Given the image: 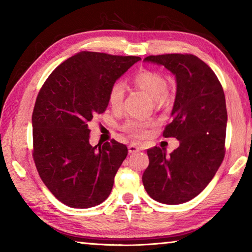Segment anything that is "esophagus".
<instances>
[{"mask_svg":"<svg viewBox=\"0 0 252 252\" xmlns=\"http://www.w3.org/2000/svg\"><path fill=\"white\" fill-rule=\"evenodd\" d=\"M127 149H129V153H135V152H138V151H140V148L138 147V146H135V144H130L129 147H127Z\"/></svg>","mask_w":252,"mask_h":252,"instance_id":"34e87169","label":"esophagus"}]
</instances>
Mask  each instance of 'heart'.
<instances>
[{
    "label": "heart",
    "instance_id": "1",
    "mask_svg": "<svg viewBox=\"0 0 252 252\" xmlns=\"http://www.w3.org/2000/svg\"><path fill=\"white\" fill-rule=\"evenodd\" d=\"M132 84L136 89L146 92L153 99V103L159 108L167 106L172 101V94L168 90L167 79L159 72L151 70H141L132 76ZM125 99V87L121 82H114L108 93V101L111 108L121 109ZM151 122L142 119H129L123 123L121 129L132 138L139 139L146 136Z\"/></svg>",
    "mask_w": 252,
    "mask_h": 252
}]
</instances>
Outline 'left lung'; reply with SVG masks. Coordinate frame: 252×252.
<instances>
[{
    "label": "left lung",
    "mask_w": 252,
    "mask_h": 252,
    "mask_svg": "<svg viewBox=\"0 0 252 252\" xmlns=\"http://www.w3.org/2000/svg\"><path fill=\"white\" fill-rule=\"evenodd\" d=\"M144 61L164 65L176 75L172 121L163 136L176 138L180 146L169 156L159 147L148 149L142 182L156 201L185 203L209 185L223 161L228 120L224 92L211 67L193 54L149 55Z\"/></svg>",
    "instance_id": "1"
}]
</instances>
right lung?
<instances>
[{"label": "right lung", "instance_id": "obj_1", "mask_svg": "<svg viewBox=\"0 0 252 252\" xmlns=\"http://www.w3.org/2000/svg\"><path fill=\"white\" fill-rule=\"evenodd\" d=\"M140 60L83 51L42 85L32 114L33 159L44 185L67 207H94L111 193L127 148L116 140L92 147L88 122L104 112L111 85Z\"/></svg>", "mask_w": 252, "mask_h": 252}]
</instances>
